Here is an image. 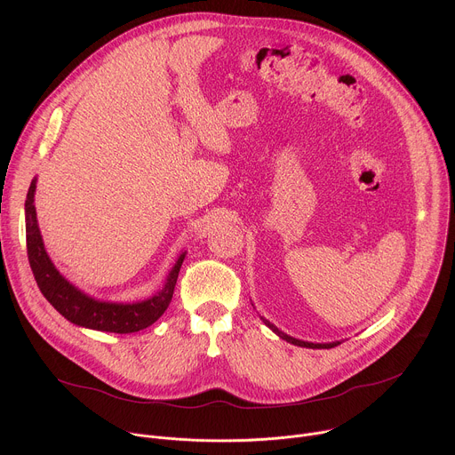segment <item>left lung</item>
<instances>
[{
	"mask_svg": "<svg viewBox=\"0 0 455 455\" xmlns=\"http://www.w3.org/2000/svg\"><path fill=\"white\" fill-rule=\"evenodd\" d=\"M263 322L267 323V326L275 333V335H279L283 340H286V342H290V344H293V346H300V347H309V349H331V347H335V346H339L340 342H330V344H313V342H304V340H297V339H293V337H290V335H286V333H283V331H279L274 323H270L267 318H263Z\"/></svg>",
	"mask_w": 455,
	"mask_h": 455,
	"instance_id": "left-lung-1",
	"label": "left lung"
}]
</instances>
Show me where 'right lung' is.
<instances>
[{
  "instance_id": "obj_1",
  "label": "right lung",
  "mask_w": 455,
  "mask_h": 455,
  "mask_svg": "<svg viewBox=\"0 0 455 455\" xmlns=\"http://www.w3.org/2000/svg\"><path fill=\"white\" fill-rule=\"evenodd\" d=\"M36 178L30 183L27 202H25V223H27V253L32 274L36 283L44 295V299L76 326H83L88 330L108 331V333H137L151 323H155L164 311L167 309L176 279L185 259V251L180 253L178 261L167 275L164 288L140 302H104L97 300L84 291L77 290L70 281L64 279L44 250L43 237L37 225V214L34 207V194H36Z\"/></svg>"
}]
</instances>
